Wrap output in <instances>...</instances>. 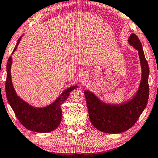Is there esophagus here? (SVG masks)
I'll list each match as a JSON object with an SVG mask.
<instances>
[{"mask_svg": "<svg viewBox=\"0 0 158 158\" xmlns=\"http://www.w3.org/2000/svg\"><path fill=\"white\" fill-rule=\"evenodd\" d=\"M79 80V82L81 83V84H85V83L86 82L87 80H88L87 74H85V73H81V74H80Z\"/></svg>", "mask_w": 158, "mask_h": 158, "instance_id": "esophagus-1", "label": "esophagus"}]
</instances>
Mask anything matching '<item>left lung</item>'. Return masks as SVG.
I'll list each match as a JSON object with an SVG mask.
<instances>
[{
    "instance_id": "left-lung-1",
    "label": "left lung",
    "mask_w": 158,
    "mask_h": 158,
    "mask_svg": "<svg viewBox=\"0 0 158 158\" xmlns=\"http://www.w3.org/2000/svg\"><path fill=\"white\" fill-rule=\"evenodd\" d=\"M128 42L138 50L142 69L139 88L132 100L119 106L106 105L89 90L84 91L90 121L93 126L101 132L117 134L130 129L137 122L148 103V64L138 37L135 34L131 35Z\"/></svg>"
}]
</instances>
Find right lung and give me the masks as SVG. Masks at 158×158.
I'll list each match as a JSON object with an SVG mask.
<instances>
[{
    "mask_svg": "<svg viewBox=\"0 0 158 158\" xmlns=\"http://www.w3.org/2000/svg\"><path fill=\"white\" fill-rule=\"evenodd\" d=\"M21 39V37L19 38L13 52L17 49ZM12 57L10 56L7 63L5 93L7 101L18 120L26 128L33 132L44 133L54 130L60 125L62 119L61 105L67 100L69 93L76 89L77 85L65 90L52 105L44 108H35L25 102L16 94L12 84L10 73Z\"/></svg>",
    "mask_w": 158,
    "mask_h": 158,
    "instance_id": "right-lung-1",
    "label": "right lung"
}]
</instances>
